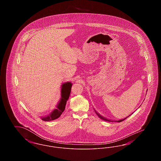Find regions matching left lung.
Segmentation results:
<instances>
[{"label":"left lung","instance_id":"8db88e82","mask_svg":"<svg viewBox=\"0 0 161 161\" xmlns=\"http://www.w3.org/2000/svg\"><path fill=\"white\" fill-rule=\"evenodd\" d=\"M94 110H95V113L97 114V115H98V116L101 118V119H103V120H104V121H108V122H118V123H119V122H121V121H124V119H125L126 118H128V116L127 117H126V118H124L123 119H121V120H119V121H112V120H110V119H108L107 118H106L105 117H103V116H101V115H100L95 109H94Z\"/></svg>","mask_w":161,"mask_h":161}]
</instances>
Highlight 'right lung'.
<instances>
[{
	"label": "right lung",
	"mask_w": 161,
	"mask_h": 161,
	"mask_svg": "<svg viewBox=\"0 0 161 161\" xmlns=\"http://www.w3.org/2000/svg\"><path fill=\"white\" fill-rule=\"evenodd\" d=\"M72 84L70 82H67L61 85V98L58 103L56 108L47 116L42 117V119L45 121H50L58 118L64 112L66 102L69 99Z\"/></svg>",
	"instance_id": "obj_1"
}]
</instances>
